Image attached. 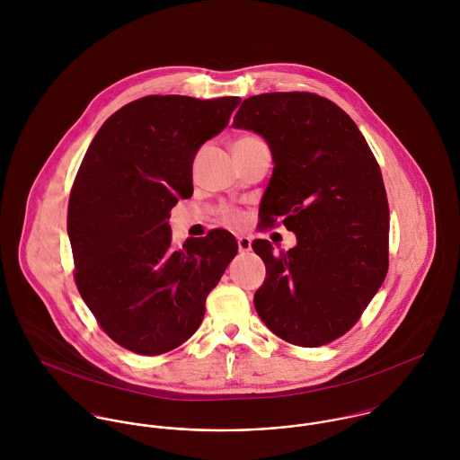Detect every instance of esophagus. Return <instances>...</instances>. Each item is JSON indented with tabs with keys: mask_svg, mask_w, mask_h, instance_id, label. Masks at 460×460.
Wrapping results in <instances>:
<instances>
[{
	"mask_svg": "<svg viewBox=\"0 0 460 460\" xmlns=\"http://www.w3.org/2000/svg\"><path fill=\"white\" fill-rule=\"evenodd\" d=\"M237 244H239V252H241V253H248V252L252 250V239L246 237V235L239 237V239H237Z\"/></svg>",
	"mask_w": 460,
	"mask_h": 460,
	"instance_id": "1",
	"label": "esophagus"
}]
</instances>
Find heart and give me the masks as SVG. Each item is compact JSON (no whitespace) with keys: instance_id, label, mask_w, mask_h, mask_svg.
<instances>
[{"instance_id":"heart-1","label":"heart","mask_w":460,"mask_h":460,"mask_svg":"<svg viewBox=\"0 0 460 460\" xmlns=\"http://www.w3.org/2000/svg\"><path fill=\"white\" fill-rule=\"evenodd\" d=\"M257 141H262V139L259 136H255V134H243V136L234 139L232 150H237L241 146H246V145H252V143H257ZM221 217H223L225 223H230V225H237V223L243 221V214L239 210H235V208H223Z\"/></svg>"}]
</instances>
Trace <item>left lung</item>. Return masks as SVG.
<instances>
[{
    "label": "left lung",
    "instance_id": "left-lung-1",
    "mask_svg": "<svg viewBox=\"0 0 460 460\" xmlns=\"http://www.w3.org/2000/svg\"><path fill=\"white\" fill-rule=\"evenodd\" d=\"M232 126L262 134L272 152L261 230L283 223L297 237L278 255L265 239L252 243L267 269L257 314L288 343H331L361 319L388 272L390 207L379 163L354 120L317 93L248 97Z\"/></svg>",
    "mask_w": 460,
    "mask_h": 460
}]
</instances>
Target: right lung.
Masks as SVG:
<instances>
[{
    "label": "right lung",
    "mask_w": 460,
    "mask_h": 460,
    "mask_svg": "<svg viewBox=\"0 0 460 460\" xmlns=\"http://www.w3.org/2000/svg\"><path fill=\"white\" fill-rule=\"evenodd\" d=\"M239 102L136 99L102 124L81 161L66 208L74 281L101 329L131 352L157 356L184 343L237 255L223 228L175 248L168 219L179 198L193 195L198 148Z\"/></svg>",
    "instance_id": "1"
}]
</instances>
